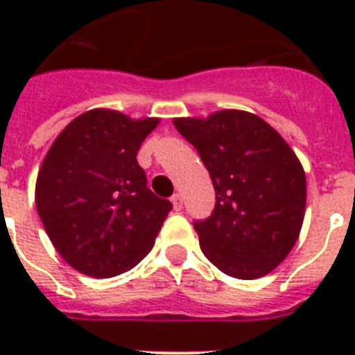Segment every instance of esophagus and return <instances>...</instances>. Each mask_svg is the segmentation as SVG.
<instances>
[{"mask_svg": "<svg viewBox=\"0 0 355 355\" xmlns=\"http://www.w3.org/2000/svg\"><path fill=\"white\" fill-rule=\"evenodd\" d=\"M172 205H174L175 211H181V207H183V198H181L180 192H175L172 196Z\"/></svg>", "mask_w": 355, "mask_h": 355, "instance_id": "obj_1", "label": "esophagus"}]
</instances>
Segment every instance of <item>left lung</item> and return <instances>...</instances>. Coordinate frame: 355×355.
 <instances>
[{
  "label": "left lung",
  "instance_id": "8db88e82",
  "mask_svg": "<svg viewBox=\"0 0 355 355\" xmlns=\"http://www.w3.org/2000/svg\"><path fill=\"white\" fill-rule=\"evenodd\" d=\"M215 187V209L194 220L200 248L224 274L255 279L295 246L306 213V174L276 129L246 111L175 118Z\"/></svg>",
  "mask_w": 355,
  "mask_h": 355
}]
</instances>
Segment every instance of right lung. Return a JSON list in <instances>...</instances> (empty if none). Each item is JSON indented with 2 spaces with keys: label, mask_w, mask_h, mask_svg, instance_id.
<instances>
[{
  "label": "right lung",
  "mask_w": 355,
  "mask_h": 355,
  "mask_svg": "<svg viewBox=\"0 0 355 355\" xmlns=\"http://www.w3.org/2000/svg\"><path fill=\"white\" fill-rule=\"evenodd\" d=\"M157 123L94 109L73 118L46 153L35 189L38 216L81 274L118 276L152 250L172 203L148 189L137 152Z\"/></svg>",
  "instance_id": "right-lung-1"
}]
</instances>
